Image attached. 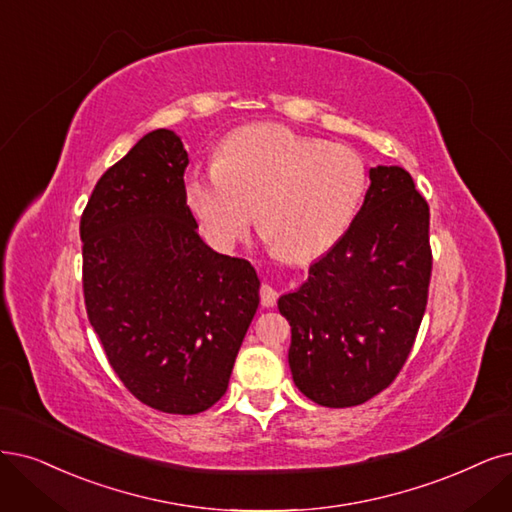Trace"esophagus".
<instances>
[{
    "label": "esophagus",
    "mask_w": 512,
    "mask_h": 512,
    "mask_svg": "<svg viewBox=\"0 0 512 512\" xmlns=\"http://www.w3.org/2000/svg\"><path fill=\"white\" fill-rule=\"evenodd\" d=\"M259 297H261V306L263 308H272L276 304L278 293H276V289L272 285H268V282H263L261 289H259Z\"/></svg>",
    "instance_id": "esophagus-1"
}]
</instances>
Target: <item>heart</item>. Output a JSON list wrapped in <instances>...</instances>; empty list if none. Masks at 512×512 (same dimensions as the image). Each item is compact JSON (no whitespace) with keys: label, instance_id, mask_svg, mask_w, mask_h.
Instances as JSON below:
<instances>
[{"label":"heart","instance_id":"b5f03b06","mask_svg":"<svg viewBox=\"0 0 512 512\" xmlns=\"http://www.w3.org/2000/svg\"><path fill=\"white\" fill-rule=\"evenodd\" d=\"M369 187L361 154L344 145L257 124L223 141L215 168L187 179L202 234L225 251L255 219L278 257L308 261L346 234Z\"/></svg>","mask_w":512,"mask_h":512}]
</instances>
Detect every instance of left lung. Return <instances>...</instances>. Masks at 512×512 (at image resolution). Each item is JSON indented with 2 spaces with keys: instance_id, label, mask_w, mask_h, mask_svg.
Segmentation results:
<instances>
[{
  "instance_id": "obj_1",
  "label": "left lung",
  "mask_w": 512,
  "mask_h": 512,
  "mask_svg": "<svg viewBox=\"0 0 512 512\" xmlns=\"http://www.w3.org/2000/svg\"><path fill=\"white\" fill-rule=\"evenodd\" d=\"M369 179L346 234L278 299L293 382L323 407L361 405L394 382L428 301V202L401 166H375Z\"/></svg>"
}]
</instances>
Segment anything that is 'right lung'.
Returning a JSON list of instances; mask_svg holds the SVG:
<instances>
[{
	"label": "right lung",
	"instance_id": "obj_1",
	"mask_svg": "<svg viewBox=\"0 0 512 512\" xmlns=\"http://www.w3.org/2000/svg\"><path fill=\"white\" fill-rule=\"evenodd\" d=\"M187 151L158 128L105 170L82 213L88 320L132 396L194 415L227 390L259 306L246 259L208 246L187 206Z\"/></svg>",
	"mask_w": 512,
	"mask_h": 512
}]
</instances>
